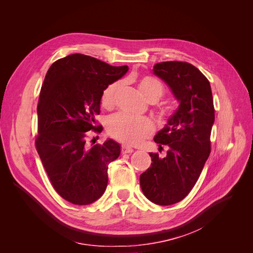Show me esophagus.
Returning <instances> with one entry per match:
<instances>
[{"label": "esophagus", "mask_w": 253, "mask_h": 253, "mask_svg": "<svg viewBox=\"0 0 253 253\" xmlns=\"http://www.w3.org/2000/svg\"><path fill=\"white\" fill-rule=\"evenodd\" d=\"M133 149H131V148H129V147H127V145H122V147H121V153H122V154H127V153H128V154H129V153H133Z\"/></svg>", "instance_id": "obj_1"}]
</instances>
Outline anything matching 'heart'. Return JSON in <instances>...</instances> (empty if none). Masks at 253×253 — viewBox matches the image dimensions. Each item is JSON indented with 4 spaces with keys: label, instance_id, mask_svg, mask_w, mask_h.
Listing matches in <instances>:
<instances>
[{
    "label": "heart",
    "instance_id": "b5f03b06",
    "mask_svg": "<svg viewBox=\"0 0 253 253\" xmlns=\"http://www.w3.org/2000/svg\"><path fill=\"white\" fill-rule=\"evenodd\" d=\"M119 82L110 83L101 93L100 103L103 109L110 110L114 106L115 96L119 88ZM137 85L142 96L149 101H155L164 93V86L158 79L152 76H142L137 79ZM170 106H160V114L168 116ZM106 131L113 138L126 144L137 145L142 143L154 132L153 122L145 117H133L126 114H116L112 116L106 125Z\"/></svg>",
    "mask_w": 253,
    "mask_h": 253
}]
</instances>
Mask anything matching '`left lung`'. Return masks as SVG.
<instances>
[{"instance_id":"1","label":"left lung","mask_w":253,"mask_h":253,"mask_svg":"<svg viewBox=\"0 0 253 253\" xmlns=\"http://www.w3.org/2000/svg\"><path fill=\"white\" fill-rule=\"evenodd\" d=\"M153 72L170 86L180 104L154 138L159 151L167 145V155L162 158L150 153L152 164L140 175V187L152 203L170 206L190 193L210 155L213 97L209 80L188 62H160Z\"/></svg>"}]
</instances>
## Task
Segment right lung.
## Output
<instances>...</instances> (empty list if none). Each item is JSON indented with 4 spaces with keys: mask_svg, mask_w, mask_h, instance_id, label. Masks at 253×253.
I'll return each instance as SVG.
<instances>
[{
    "mask_svg": "<svg viewBox=\"0 0 253 253\" xmlns=\"http://www.w3.org/2000/svg\"><path fill=\"white\" fill-rule=\"evenodd\" d=\"M127 70L74 53L53 62L45 76L37 108L36 149L53 189L74 205L101 197L108 166L120 155L113 139L88 149L86 138L89 131H102L96 120L102 90Z\"/></svg>",
    "mask_w": 253,
    "mask_h": 253,
    "instance_id": "1",
    "label": "right lung"
}]
</instances>
